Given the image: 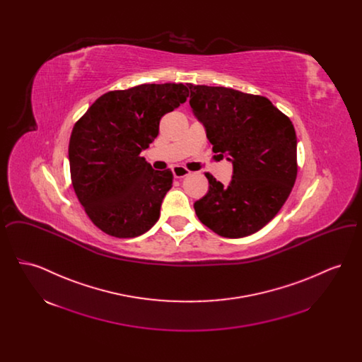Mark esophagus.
Segmentation results:
<instances>
[{
	"label": "esophagus",
	"mask_w": 362,
	"mask_h": 362,
	"mask_svg": "<svg viewBox=\"0 0 362 362\" xmlns=\"http://www.w3.org/2000/svg\"><path fill=\"white\" fill-rule=\"evenodd\" d=\"M173 176L176 179H182V177H186L187 175H189V171H187L185 167L182 165H175L173 168Z\"/></svg>",
	"instance_id": "1"
}]
</instances>
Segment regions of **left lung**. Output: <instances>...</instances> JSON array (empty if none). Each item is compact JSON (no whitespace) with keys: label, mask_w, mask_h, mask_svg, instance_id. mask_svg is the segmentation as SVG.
Returning <instances> with one entry per match:
<instances>
[{"label":"left lung","mask_w":362,"mask_h":362,"mask_svg":"<svg viewBox=\"0 0 362 362\" xmlns=\"http://www.w3.org/2000/svg\"><path fill=\"white\" fill-rule=\"evenodd\" d=\"M194 117L213 152L233 165L228 186L206 173L209 191L194 204L202 224L223 238L250 236L284 206L297 176L291 119L267 98L224 86L189 84Z\"/></svg>","instance_id":"left-lung-1"}]
</instances>
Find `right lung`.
Here are the masks:
<instances>
[{
	"instance_id": "right-lung-1",
	"label": "right lung",
	"mask_w": 362,
	"mask_h": 362,
	"mask_svg": "<svg viewBox=\"0 0 362 362\" xmlns=\"http://www.w3.org/2000/svg\"><path fill=\"white\" fill-rule=\"evenodd\" d=\"M189 98L183 84H144L104 93L73 127L71 185L90 221L104 233L129 239L157 223L170 170L155 171L141 152L158 136L163 115Z\"/></svg>"
}]
</instances>
